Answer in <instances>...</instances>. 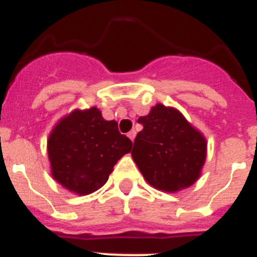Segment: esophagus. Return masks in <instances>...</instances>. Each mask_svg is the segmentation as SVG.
<instances>
[{
	"mask_svg": "<svg viewBox=\"0 0 257 257\" xmlns=\"http://www.w3.org/2000/svg\"><path fill=\"white\" fill-rule=\"evenodd\" d=\"M135 135H137V133H135V131H134V130H131L130 133L127 134V137L130 138L131 142H134V139H135Z\"/></svg>",
	"mask_w": 257,
	"mask_h": 257,
	"instance_id": "esophagus-1",
	"label": "esophagus"
}]
</instances>
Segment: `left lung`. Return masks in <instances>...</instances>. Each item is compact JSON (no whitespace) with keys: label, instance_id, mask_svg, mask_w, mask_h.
Instances as JSON below:
<instances>
[{"label":"left lung","instance_id":"8db88e82","mask_svg":"<svg viewBox=\"0 0 257 257\" xmlns=\"http://www.w3.org/2000/svg\"><path fill=\"white\" fill-rule=\"evenodd\" d=\"M138 122L143 124L131 151L151 186L176 193L200 179L206 160V139L175 107L158 103Z\"/></svg>","mask_w":257,"mask_h":257}]
</instances>
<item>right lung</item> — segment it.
<instances>
[{"label": "right lung", "mask_w": 257, "mask_h": 257, "mask_svg": "<svg viewBox=\"0 0 257 257\" xmlns=\"http://www.w3.org/2000/svg\"><path fill=\"white\" fill-rule=\"evenodd\" d=\"M133 142L106 120L97 107L63 116L47 141L51 175L69 192L86 196L106 184L114 165L128 154Z\"/></svg>", "instance_id": "obj_1"}]
</instances>
